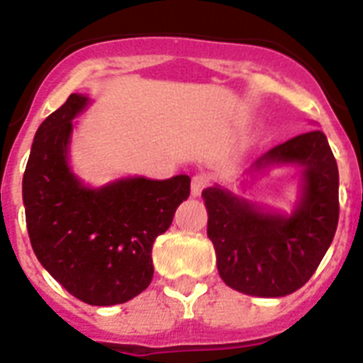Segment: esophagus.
I'll use <instances>...</instances> for the list:
<instances>
[{"label": "esophagus", "mask_w": 363, "mask_h": 363, "mask_svg": "<svg viewBox=\"0 0 363 363\" xmlns=\"http://www.w3.org/2000/svg\"><path fill=\"white\" fill-rule=\"evenodd\" d=\"M208 182H210V178H208L206 174H195V176H193V182H191V195L200 196V193L206 189Z\"/></svg>", "instance_id": "1"}]
</instances>
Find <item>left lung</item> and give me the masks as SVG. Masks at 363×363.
Segmentation results:
<instances>
[{
  "label": "left lung",
  "instance_id": "1",
  "mask_svg": "<svg viewBox=\"0 0 363 363\" xmlns=\"http://www.w3.org/2000/svg\"><path fill=\"white\" fill-rule=\"evenodd\" d=\"M274 164L301 168V196L292 213H275L221 185L202 191L217 269L230 289L279 298L309 281L333 240L339 219V172L326 135H298L260 155L251 172Z\"/></svg>",
  "mask_w": 363,
  "mask_h": 363
}]
</instances>
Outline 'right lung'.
I'll return each mask as SVG.
<instances>
[{
    "label": "right lung",
    "instance_id": "add662e5",
    "mask_svg": "<svg viewBox=\"0 0 363 363\" xmlns=\"http://www.w3.org/2000/svg\"><path fill=\"white\" fill-rule=\"evenodd\" d=\"M88 103L71 94L37 129L22 179L26 223L39 262L69 294L89 306H116L152 283L153 242L189 196L191 178L86 187L67 153L72 120Z\"/></svg>",
    "mask_w": 363,
    "mask_h": 363
}]
</instances>
